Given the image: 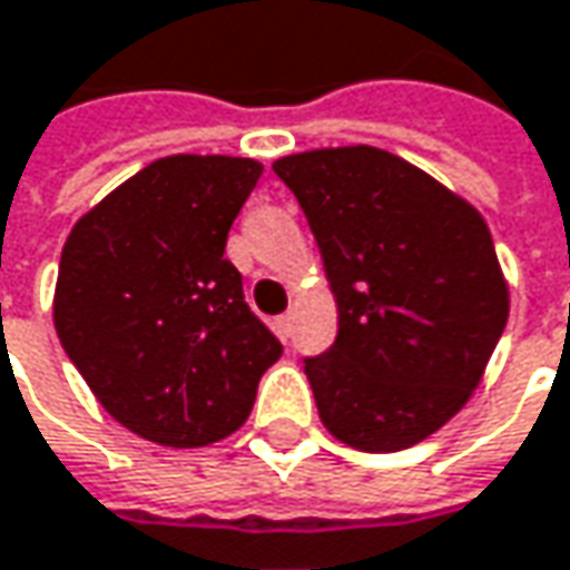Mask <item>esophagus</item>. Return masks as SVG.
Returning a JSON list of instances; mask_svg holds the SVG:
<instances>
[{
    "label": "esophagus",
    "instance_id": "1",
    "mask_svg": "<svg viewBox=\"0 0 570 570\" xmlns=\"http://www.w3.org/2000/svg\"><path fill=\"white\" fill-rule=\"evenodd\" d=\"M277 332H281L284 338H289V332H293V313H284V316L277 318Z\"/></svg>",
    "mask_w": 570,
    "mask_h": 570
}]
</instances>
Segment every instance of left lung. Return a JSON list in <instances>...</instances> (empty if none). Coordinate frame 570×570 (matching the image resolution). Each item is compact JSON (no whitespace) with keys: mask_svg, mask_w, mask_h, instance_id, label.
Wrapping results in <instances>:
<instances>
[{"mask_svg":"<svg viewBox=\"0 0 570 570\" xmlns=\"http://www.w3.org/2000/svg\"><path fill=\"white\" fill-rule=\"evenodd\" d=\"M316 235L338 306L306 357L322 425L357 452H403L471 400L510 316L484 216L416 164L352 145L274 160Z\"/></svg>","mask_w":570,"mask_h":570,"instance_id":"8db88e82","label":"left lung"}]
</instances>
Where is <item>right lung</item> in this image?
I'll use <instances>...</instances> for the list:
<instances>
[{"mask_svg": "<svg viewBox=\"0 0 570 570\" xmlns=\"http://www.w3.org/2000/svg\"><path fill=\"white\" fill-rule=\"evenodd\" d=\"M261 174L252 157L170 154L67 235L57 338L102 410L148 442L199 449L232 435L284 354L225 261L228 228Z\"/></svg>", "mask_w": 570, "mask_h": 570, "instance_id": "obj_1", "label": "right lung"}]
</instances>
